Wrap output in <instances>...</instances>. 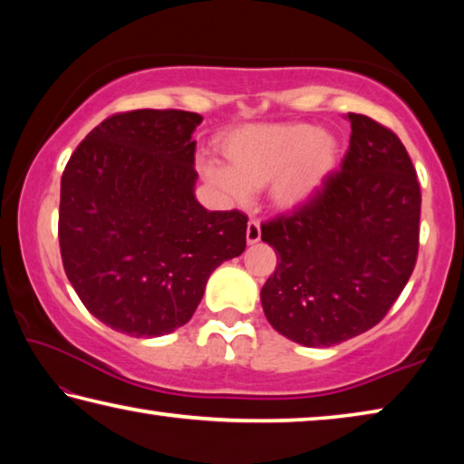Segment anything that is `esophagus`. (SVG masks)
<instances>
[{
	"label": "esophagus",
	"instance_id": "esophagus-1",
	"mask_svg": "<svg viewBox=\"0 0 464 464\" xmlns=\"http://www.w3.org/2000/svg\"><path fill=\"white\" fill-rule=\"evenodd\" d=\"M246 237H247V243L249 246H254V243H257L262 239V229H260V221H256V218H251V221L247 223V231H246Z\"/></svg>",
	"mask_w": 464,
	"mask_h": 464
}]
</instances>
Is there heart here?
Masks as SVG:
<instances>
[{"instance_id":"obj_1","label":"heart","mask_w":464,"mask_h":464,"mask_svg":"<svg viewBox=\"0 0 464 464\" xmlns=\"http://www.w3.org/2000/svg\"><path fill=\"white\" fill-rule=\"evenodd\" d=\"M225 166L208 163L204 176L235 200L270 184L278 208L293 210L324 190L337 168V139L309 122L243 124L218 140Z\"/></svg>"}]
</instances>
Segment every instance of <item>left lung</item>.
Masks as SVG:
<instances>
[{
    "instance_id": "obj_1",
    "label": "left lung",
    "mask_w": 464,
    "mask_h": 464,
    "mask_svg": "<svg viewBox=\"0 0 464 464\" xmlns=\"http://www.w3.org/2000/svg\"><path fill=\"white\" fill-rule=\"evenodd\" d=\"M350 147L324 190L262 225L280 262L260 293L270 325L307 348L352 340L387 315L415 268L421 192L395 132L348 114Z\"/></svg>"
}]
</instances>
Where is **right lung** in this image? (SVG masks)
<instances>
[{
    "label": "right lung",
    "mask_w": 464,
    "mask_h": 464,
    "mask_svg": "<svg viewBox=\"0 0 464 464\" xmlns=\"http://www.w3.org/2000/svg\"><path fill=\"white\" fill-rule=\"evenodd\" d=\"M200 122L186 110L112 114L63 171V268L85 309L121 334L160 337L188 324L210 274L246 249L247 217L194 196Z\"/></svg>",
    "instance_id": "obj_1"
}]
</instances>
